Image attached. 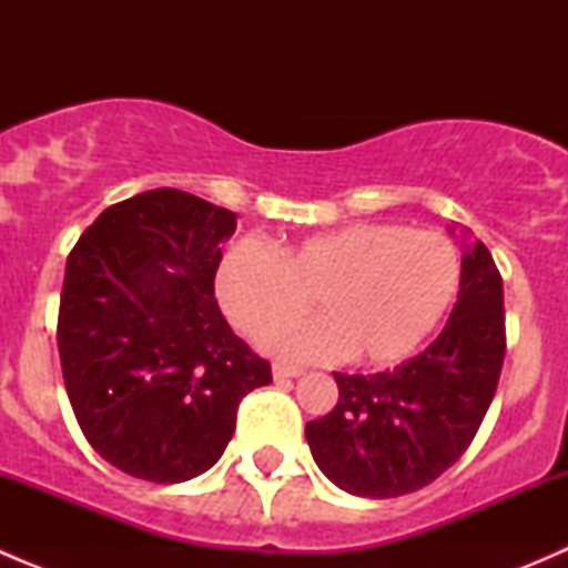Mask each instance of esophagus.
<instances>
[{
    "instance_id": "esophagus-1",
    "label": "esophagus",
    "mask_w": 568,
    "mask_h": 568,
    "mask_svg": "<svg viewBox=\"0 0 568 568\" xmlns=\"http://www.w3.org/2000/svg\"><path fill=\"white\" fill-rule=\"evenodd\" d=\"M272 376H274V379H277V382H283V379H296V376H302V368H296V365H274Z\"/></svg>"
}]
</instances>
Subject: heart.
Segmentation results:
<instances>
[{
  "label": "heart",
  "instance_id": "heart-1",
  "mask_svg": "<svg viewBox=\"0 0 568 568\" xmlns=\"http://www.w3.org/2000/svg\"><path fill=\"white\" fill-rule=\"evenodd\" d=\"M462 257L450 239L398 222H348L268 252L239 242L214 288L244 335L285 359L393 365L415 354L459 296ZM314 296L321 320L280 327ZM275 329L272 331L271 326Z\"/></svg>",
  "mask_w": 568,
  "mask_h": 568
}]
</instances>
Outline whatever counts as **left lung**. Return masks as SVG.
<instances>
[{
    "mask_svg": "<svg viewBox=\"0 0 568 568\" xmlns=\"http://www.w3.org/2000/svg\"><path fill=\"white\" fill-rule=\"evenodd\" d=\"M503 357V277L491 252L469 239L459 300L437 341L382 374H335V409L305 426L318 469L348 495L374 500L428 486L473 443Z\"/></svg>",
    "mask_w": 568,
    "mask_h": 568,
    "instance_id": "1",
    "label": "left lung"
}]
</instances>
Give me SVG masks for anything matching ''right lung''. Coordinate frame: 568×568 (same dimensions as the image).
<instances>
[{"label":"right lung","mask_w":568,"mask_h":568,"mask_svg":"<svg viewBox=\"0 0 568 568\" xmlns=\"http://www.w3.org/2000/svg\"><path fill=\"white\" fill-rule=\"evenodd\" d=\"M236 214L178 189L109 205L65 263L57 346L95 454L153 484L214 467L239 400L272 382L214 300Z\"/></svg>","instance_id":"1"}]
</instances>
